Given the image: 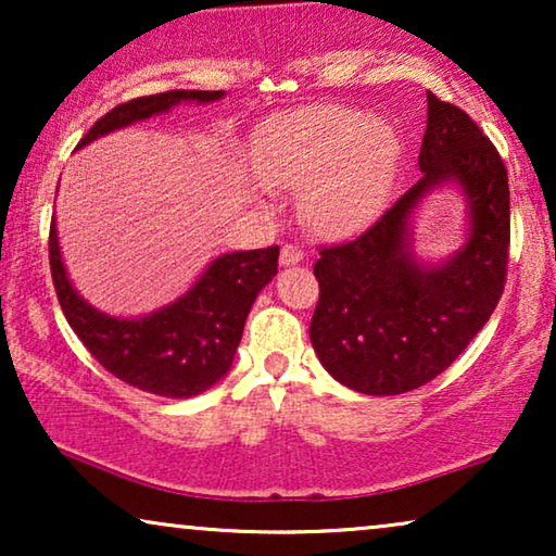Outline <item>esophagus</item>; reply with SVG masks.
<instances>
[{
	"mask_svg": "<svg viewBox=\"0 0 556 556\" xmlns=\"http://www.w3.org/2000/svg\"><path fill=\"white\" fill-rule=\"evenodd\" d=\"M303 261V250L295 245V242H286L283 248H280V263L283 265H295Z\"/></svg>",
	"mask_w": 556,
	"mask_h": 556,
	"instance_id": "34e87169",
	"label": "esophagus"
}]
</instances>
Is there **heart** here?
<instances>
[{
  "label": "heart",
  "instance_id": "heart-1",
  "mask_svg": "<svg viewBox=\"0 0 556 556\" xmlns=\"http://www.w3.org/2000/svg\"><path fill=\"white\" fill-rule=\"evenodd\" d=\"M400 139L346 105H308L263 126L257 172L273 187H301L299 215L318 235L367 225L390 197Z\"/></svg>",
  "mask_w": 556,
  "mask_h": 556
}]
</instances>
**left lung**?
<instances>
[{"label": "left lung", "mask_w": 556, "mask_h": 556, "mask_svg": "<svg viewBox=\"0 0 556 556\" xmlns=\"http://www.w3.org/2000/svg\"><path fill=\"white\" fill-rule=\"evenodd\" d=\"M422 177L359 238L321 248L311 344L326 371L362 394L428 384L483 329L506 286L508 177L498 151L458 105L428 93ZM462 187L467 242L439 264L412 253V215L432 188Z\"/></svg>", "instance_id": "left-lung-1"}]
</instances>
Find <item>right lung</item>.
I'll list each match as a JSON object with an SVG mask.
<instances>
[{"label": "right lung", "instance_id": "add662e5", "mask_svg": "<svg viewBox=\"0 0 556 556\" xmlns=\"http://www.w3.org/2000/svg\"><path fill=\"white\" fill-rule=\"evenodd\" d=\"M223 96L225 90H166L134 98L98 118L78 149L177 103H212ZM50 270L67 324L101 367L136 390L187 400L230 371L253 301L278 273V245L215 257L185 295L139 318L109 316L83 301L60 257L55 215L50 223Z\"/></svg>", "mask_w": 556, "mask_h": 556}]
</instances>
